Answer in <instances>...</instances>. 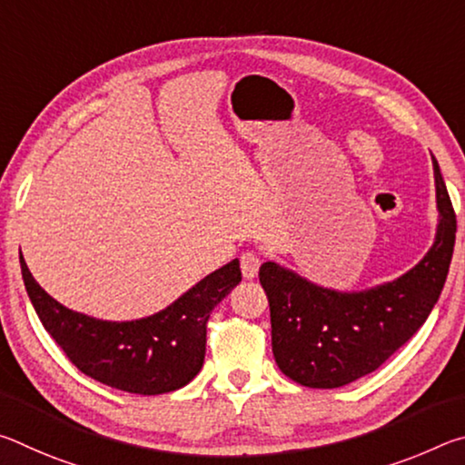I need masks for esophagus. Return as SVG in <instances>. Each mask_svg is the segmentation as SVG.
Segmentation results:
<instances>
[{
	"label": "esophagus",
	"instance_id": "esophagus-1",
	"mask_svg": "<svg viewBox=\"0 0 465 465\" xmlns=\"http://www.w3.org/2000/svg\"><path fill=\"white\" fill-rule=\"evenodd\" d=\"M240 269L243 279H254L258 274V269H261V258H258L254 252H243L240 256Z\"/></svg>",
	"mask_w": 465,
	"mask_h": 465
}]
</instances>
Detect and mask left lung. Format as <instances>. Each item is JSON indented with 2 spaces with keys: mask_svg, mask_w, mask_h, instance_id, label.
<instances>
[{
  "mask_svg": "<svg viewBox=\"0 0 465 465\" xmlns=\"http://www.w3.org/2000/svg\"><path fill=\"white\" fill-rule=\"evenodd\" d=\"M439 225L427 256L402 277L361 293L313 285L274 262L261 266L269 297L272 355L282 373L305 388L332 390L383 365L416 334L450 272L455 211L432 157Z\"/></svg>",
  "mask_w": 465,
  "mask_h": 465,
  "instance_id": "1",
  "label": "left lung"
}]
</instances>
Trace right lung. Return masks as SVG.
Returning a JSON list of instances; mask_svg holds the SVG:
<instances>
[{
    "label": "right lung",
    "instance_id": "1",
    "mask_svg": "<svg viewBox=\"0 0 465 465\" xmlns=\"http://www.w3.org/2000/svg\"><path fill=\"white\" fill-rule=\"evenodd\" d=\"M20 266L36 316L65 357L92 380L143 396L174 391L194 380L204 361L211 312L242 281L240 262L232 261L155 316L104 322L53 299L30 274L22 252Z\"/></svg>",
    "mask_w": 465,
    "mask_h": 465
}]
</instances>
